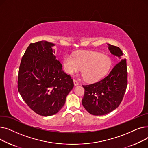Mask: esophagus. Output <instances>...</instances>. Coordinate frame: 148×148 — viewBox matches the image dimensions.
Wrapping results in <instances>:
<instances>
[{
  "instance_id": "1",
  "label": "esophagus",
  "mask_w": 148,
  "mask_h": 148,
  "mask_svg": "<svg viewBox=\"0 0 148 148\" xmlns=\"http://www.w3.org/2000/svg\"><path fill=\"white\" fill-rule=\"evenodd\" d=\"M73 82H74V85L75 86H77V85H78L79 83V82H77L75 79H74V80H73Z\"/></svg>"
}]
</instances>
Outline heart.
<instances>
[{"label": "heart", "instance_id": "b5f03b06", "mask_svg": "<svg viewBox=\"0 0 148 148\" xmlns=\"http://www.w3.org/2000/svg\"><path fill=\"white\" fill-rule=\"evenodd\" d=\"M65 71L69 74L78 73L82 69L84 80L94 82L103 77L111 66V60L108 56L94 51H82L68 54L64 59Z\"/></svg>", "mask_w": 148, "mask_h": 148}]
</instances>
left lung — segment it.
Masks as SVG:
<instances>
[{
	"label": "left lung",
	"mask_w": 148,
	"mask_h": 148,
	"mask_svg": "<svg viewBox=\"0 0 148 148\" xmlns=\"http://www.w3.org/2000/svg\"><path fill=\"white\" fill-rule=\"evenodd\" d=\"M112 54L121 60L105 78L89 85H83V107L89 113L101 116L112 112L121 104L126 91L128 73L126 59L118 47L108 44Z\"/></svg>",
	"instance_id": "8db88e82"
}]
</instances>
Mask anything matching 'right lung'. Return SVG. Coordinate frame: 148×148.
Listing matches in <instances>:
<instances>
[{
    "instance_id": "right-lung-1",
    "label": "right lung",
    "mask_w": 148,
    "mask_h": 148,
    "mask_svg": "<svg viewBox=\"0 0 148 148\" xmlns=\"http://www.w3.org/2000/svg\"><path fill=\"white\" fill-rule=\"evenodd\" d=\"M54 45L45 41L30 44L18 71L20 95L31 109L43 116L57 113L74 87L71 77L53 54Z\"/></svg>"
}]
</instances>
